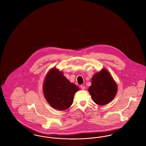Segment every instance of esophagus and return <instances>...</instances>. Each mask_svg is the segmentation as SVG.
I'll use <instances>...</instances> for the list:
<instances>
[{
	"label": "esophagus",
	"instance_id": "obj_1",
	"mask_svg": "<svg viewBox=\"0 0 146 146\" xmlns=\"http://www.w3.org/2000/svg\"><path fill=\"white\" fill-rule=\"evenodd\" d=\"M80 88H81L82 89H83V90H85V86H84V85H81V86H80Z\"/></svg>",
	"mask_w": 146,
	"mask_h": 146
}]
</instances>
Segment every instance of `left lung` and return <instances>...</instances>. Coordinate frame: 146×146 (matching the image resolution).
<instances>
[{
	"label": "left lung",
	"mask_w": 146,
	"mask_h": 146,
	"mask_svg": "<svg viewBox=\"0 0 146 146\" xmlns=\"http://www.w3.org/2000/svg\"><path fill=\"white\" fill-rule=\"evenodd\" d=\"M117 91V84L106 69L101 70L92 77L89 92L96 104L102 106L108 104L115 97Z\"/></svg>",
	"instance_id": "left-lung-1"
}]
</instances>
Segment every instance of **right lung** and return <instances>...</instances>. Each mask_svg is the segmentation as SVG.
<instances>
[{
  "mask_svg": "<svg viewBox=\"0 0 146 146\" xmlns=\"http://www.w3.org/2000/svg\"><path fill=\"white\" fill-rule=\"evenodd\" d=\"M79 89L56 68L49 71L43 85L47 101L54 108L61 111L68 108L72 105L74 94Z\"/></svg>",
  "mask_w": 146,
  "mask_h": 146,
  "instance_id": "right-lung-1",
  "label": "right lung"
}]
</instances>
